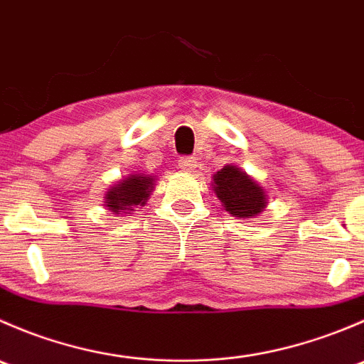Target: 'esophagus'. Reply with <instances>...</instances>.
Returning a JSON list of instances; mask_svg holds the SVG:
<instances>
[{
    "label": "esophagus",
    "mask_w": 364,
    "mask_h": 364,
    "mask_svg": "<svg viewBox=\"0 0 364 364\" xmlns=\"http://www.w3.org/2000/svg\"><path fill=\"white\" fill-rule=\"evenodd\" d=\"M178 165H179V168H181V171L192 172L193 168H196L197 161H196V159H192V156H181V159L178 160Z\"/></svg>",
    "instance_id": "esophagus-1"
}]
</instances>
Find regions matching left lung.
<instances>
[{"mask_svg":"<svg viewBox=\"0 0 364 364\" xmlns=\"http://www.w3.org/2000/svg\"><path fill=\"white\" fill-rule=\"evenodd\" d=\"M211 186L223 209L236 218H253L260 215L267 204L262 186L236 165H225L216 172Z\"/></svg>","mask_w":364,"mask_h":364,"instance_id":"1","label":"left lung"}]
</instances>
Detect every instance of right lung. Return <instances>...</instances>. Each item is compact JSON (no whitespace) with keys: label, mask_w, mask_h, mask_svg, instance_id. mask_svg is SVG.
<instances>
[{"label":"right lung","mask_w":364,"mask_h":364,"mask_svg":"<svg viewBox=\"0 0 364 364\" xmlns=\"http://www.w3.org/2000/svg\"><path fill=\"white\" fill-rule=\"evenodd\" d=\"M155 188V178L149 174H132L111 186L105 193V205L112 215L135 211L134 208L148 203L149 193Z\"/></svg>","instance_id":"1"}]
</instances>
